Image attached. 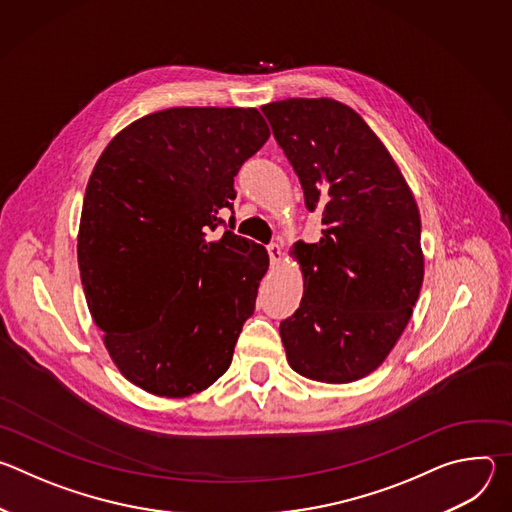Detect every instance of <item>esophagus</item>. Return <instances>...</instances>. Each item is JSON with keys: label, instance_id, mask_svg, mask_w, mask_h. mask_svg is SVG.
<instances>
[{"label": "esophagus", "instance_id": "esophagus-1", "mask_svg": "<svg viewBox=\"0 0 512 512\" xmlns=\"http://www.w3.org/2000/svg\"><path fill=\"white\" fill-rule=\"evenodd\" d=\"M267 253H269V261L271 265H279L281 263V247L277 243L267 245Z\"/></svg>", "mask_w": 512, "mask_h": 512}]
</instances>
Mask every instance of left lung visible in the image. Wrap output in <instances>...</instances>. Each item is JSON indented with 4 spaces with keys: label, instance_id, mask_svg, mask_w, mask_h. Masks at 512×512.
I'll return each mask as SVG.
<instances>
[{
    "label": "left lung",
    "instance_id": "8db88e82",
    "mask_svg": "<svg viewBox=\"0 0 512 512\" xmlns=\"http://www.w3.org/2000/svg\"><path fill=\"white\" fill-rule=\"evenodd\" d=\"M261 111L324 225L320 243L296 247L304 298L279 324L287 362L314 381H358L387 358L419 298L415 198L383 141L350 107L285 99Z\"/></svg>",
    "mask_w": 512,
    "mask_h": 512
}]
</instances>
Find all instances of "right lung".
<instances>
[{
  "label": "right lung",
  "instance_id": "1",
  "mask_svg": "<svg viewBox=\"0 0 512 512\" xmlns=\"http://www.w3.org/2000/svg\"><path fill=\"white\" fill-rule=\"evenodd\" d=\"M267 137L257 109L174 107L127 125L95 164L81 281L113 362L143 391L186 397L231 367L269 257L221 210Z\"/></svg>",
  "mask_w": 512,
  "mask_h": 512
}]
</instances>
